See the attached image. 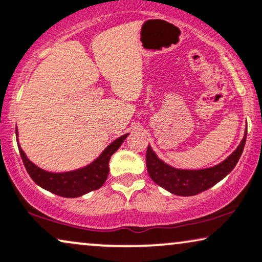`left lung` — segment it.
Returning a JSON list of instances; mask_svg holds the SVG:
<instances>
[{
  "label": "left lung",
  "mask_w": 262,
  "mask_h": 262,
  "mask_svg": "<svg viewBox=\"0 0 262 262\" xmlns=\"http://www.w3.org/2000/svg\"><path fill=\"white\" fill-rule=\"evenodd\" d=\"M247 140V129L238 147L221 163L204 169H178L164 163L157 157L150 145L146 151V167L148 175L156 184L177 196H194L201 193L231 173L243 152Z\"/></svg>",
  "instance_id": "obj_1"
}]
</instances>
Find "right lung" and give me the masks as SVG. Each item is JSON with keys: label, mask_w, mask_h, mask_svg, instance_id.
I'll list each match as a JSON object with an SVG mask.
<instances>
[{"label": "right lung", "mask_w": 262, "mask_h": 262, "mask_svg": "<svg viewBox=\"0 0 262 262\" xmlns=\"http://www.w3.org/2000/svg\"><path fill=\"white\" fill-rule=\"evenodd\" d=\"M15 134L18 137V129L16 128ZM128 135L129 134H124L112 141L101 152L100 156L97 157V160L93 161L92 163L83 168H79V169L64 171V173H52V171L41 169L26 157L25 152L19 145V141L18 148L26 171L38 186L60 197L76 198L83 196L91 191L98 190L104 185L107 179L108 170H110L108 169V162H110L111 156L120 148Z\"/></svg>", "instance_id": "add662e5"}]
</instances>
